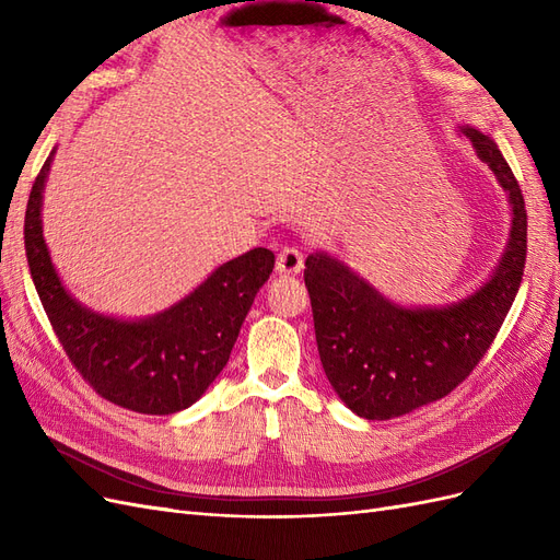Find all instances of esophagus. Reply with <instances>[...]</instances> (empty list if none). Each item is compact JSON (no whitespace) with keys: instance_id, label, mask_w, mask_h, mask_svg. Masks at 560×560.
Listing matches in <instances>:
<instances>
[{"instance_id":"esophagus-1","label":"esophagus","mask_w":560,"mask_h":560,"mask_svg":"<svg viewBox=\"0 0 560 560\" xmlns=\"http://www.w3.org/2000/svg\"><path fill=\"white\" fill-rule=\"evenodd\" d=\"M276 270L280 276H296L303 270V254L296 247L280 249L276 259Z\"/></svg>"}]
</instances>
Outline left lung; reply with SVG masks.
Listing matches in <instances>:
<instances>
[{"instance_id":"obj_1","label":"left lung","mask_w":560,"mask_h":560,"mask_svg":"<svg viewBox=\"0 0 560 560\" xmlns=\"http://www.w3.org/2000/svg\"><path fill=\"white\" fill-rule=\"evenodd\" d=\"M512 202L510 243L495 273L444 308H404L329 254H311L306 280L322 369L350 411L389 420L446 397L481 362L516 299L528 252L518 182L488 135L460 128Z\"/></svg>"}]
</instances>
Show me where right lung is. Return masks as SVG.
<instances>
[{"mask_svg":"<svg viewBox=\"0 0 560 560\" xmlns=\"http://www.w3.org/2000/svg\"><path fill=\"white\" fill-rule=\"evenodd\" d=\"M50 154L32 184L25 254L42 306L67 358L100 397L124 409L167 416L191 406L229 362L276 254L254 247L219 266L173 308L147 319H116L81 306L65 290L42 233V198Z\"/></svg>","mask_w":560,"mask_h":560,"instance_id":"1","label":"right lung"}]
</instances>
